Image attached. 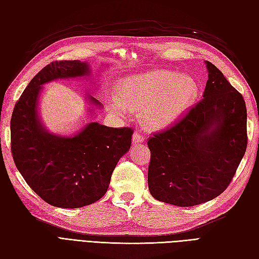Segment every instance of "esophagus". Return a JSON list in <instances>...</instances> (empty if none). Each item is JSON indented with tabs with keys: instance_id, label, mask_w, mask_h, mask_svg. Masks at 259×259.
Returning a JSON list of instances; mask_svg holds the SVG:
<instances>
[{
	"instance_id": "34e87169",
	"label": "esophagus",
	"mask_w": 259,
	"mask_h": 259,
	"mask_svg": "<svg viewBox=\"0 0 259 259\" xmlns=\"http://www.w3.org/2000/svg\"><path fill=\"white\" fill-rule=\"evenodd\" d=\"M133 145H137V144H142V143H144L145 142V138H144V136L140 134V133H138V132H135L134 134H133Z\"/></svg>"
}]
</instances>
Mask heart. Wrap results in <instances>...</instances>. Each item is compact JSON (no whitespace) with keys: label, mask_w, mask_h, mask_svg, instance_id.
<instances>
[{"label":"heart","mask_w":259,"mask_h":259,"mask_svg":"<svg viewBox=\"0 0 259 259\" xmlns=\"http://www.w3.org/2000/svg\"><path fill=\"white\" fill-rule=\"evenodd\" d=\"M121 96L111 94L109 108L125 114L128 109L140 111L147 127L159 130L175 123L198 97L199 85L193 76L165 69L124 77L120 81Z\"/></svg>","instance_id":"heart-1"}]
</instances>
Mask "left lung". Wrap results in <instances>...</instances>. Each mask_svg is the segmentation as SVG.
I'll return each instance as SVG.
<instances>
[{
    "label": "left lung",
    "mask_w": 259,
    "mask_h": 259,
    "mask_svg": "<svg viewBox=\"0 0 259 259\" xmlns=\"http://www.w3.org/2000/svg\"><path fill=\"white\" fill-rule=\"evenodd\" d=\"M203 99L175 126L148 140V186L158 201L193 206L223 193L244 156L246 107L211 62Z\"/></svg>",
    "instance_id": "1"
}]
</instances>
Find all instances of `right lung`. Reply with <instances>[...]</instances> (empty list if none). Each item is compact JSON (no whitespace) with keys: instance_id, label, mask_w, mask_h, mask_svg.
Listing matches in <instances>:
<instances>
[{"instance_id":"1","label":"right lung","mask_w":259,"mask_h":259,"mask_svg":"<svg viewBox=\"0 0 259 259\" xmlns=\"http://www.w3.org/2000/svg\"><path fill=\"white\" fill-rule=\"evenodd\" d=\"M91 79L90 64L55 61L30 81L11 120L13 159L29 187L49 204L62 208L90 205L103 198L117 162L131 148L133 130L89 122L72 134L46 128L38 112L43 85L57 80ZM89 116L103 104L86 95Z\"/></svg>"}]
</instances>
